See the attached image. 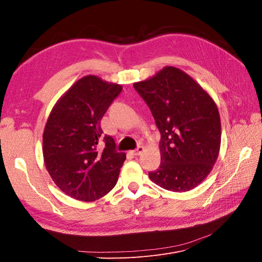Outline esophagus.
<instances>
[{
  "label": "esophagus",
  "instance_id": "1",
  "mask_svg": "<svg viewBox=\"0 0 262 262\" xmlns=\"http://www.w3.org/2000/svg\"><path fill=\"white\" fill-rule=\"evenodd\" d=\"M143 150H144V147H143V146H138L136 149L132 150V154H133L134 156H139V155H141L142 153H143Z\"/></svg>",
  "mask_w": 262,
  "mask_h": 262
}]
</instances>
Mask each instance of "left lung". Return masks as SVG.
Listing matches in <instances>:
<instances>
[{
  "mask_svg": "<svg viewBox=\"0 0 262 262\" xmlns=\"http://www.w3.org/2000/svg\"><path fill=\"white\" fill-rule=\"evenodd\" d=\"M161 133V165L149 171L156 185L184 192L205 179L221 145V119L215 102L192 77L166 67L149 80L133 84Z\"/></svg>",
  "mask_w": 262,
  "mask_h": 262,
  "instance_id": "8db88e82",
  "label": "left lung"
}]
</instances>
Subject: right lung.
<instances>
[{"label":"right lung","mask_w":262,"mask_h":262,"mask_svg":"<svg viewBox=\"0 0 262 262\" xmlns=\"http://www.w3.org/2000/svg\"><path fill=\"white\" fill-rule=\"evenodd\" d=\"M121 91V85L87 75L59 99L46 123L47 170L54 184L76 200H97L117 184L125 154L116 149L112 137L102 138L100 120ZM101 139L104 149L98 145Z\"/></svg>","instance_id":"1"}]
</instances>
